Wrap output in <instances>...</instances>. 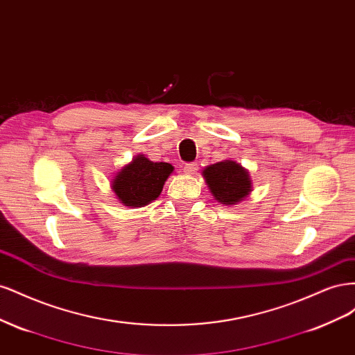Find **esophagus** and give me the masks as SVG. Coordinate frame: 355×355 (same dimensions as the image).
Returning <instances> with one entry per match:
<instances>
[{"instance_id": "obj_1", "label": "esophagus", "mask_w": 355, "mask_h": 355, "mask_svg": "<svg viewBox=\"0 0 355 355\" xmlns=\"http://www.w3.org/2000/svg\"><path fill=\"white\" fill-rule=\"evenodd\" d=\"M198 170V164L197 163H187L184 167V171L188 175H196V171Z\"/></svg>"}]
</instances>
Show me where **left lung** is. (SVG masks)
Instances as JSON below:
<instances>
[{
	"label": "left lung",
	"instance_id": "left-lung-1",
	"mask_svg": "<svg viewBox=\"0 0 355 355\" xmlns=\"http://www.w3.org/2000/svg\"><path fill=\"white\" fill-rule=\"evenodd\" d=\"M209 189L219 202L235 204L249 196L252 191L250 178L247 170L231 159L209 166L202 171Z\"/></svg>",
	"mask_w": 355,
	"mask_h": 355
}]
</instances>
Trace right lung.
Masks as SVG:
<instances>
[{
    "mask_svg": "<svg viewBox=\"0 0 355 355\" xmlns=\"http://www.w3.org/2000/svg\"><path fill=\"white\" fill-rule=\"evenodd\" d=\"M171 171L173 166L168 163H153L146 157L139 155L116 173L112 189L128 207L146 206L161 194Z\"/></svg>",
    "mask_w": 355,
    "mask_h": 355,
    "instance_id": "obj_1",
    "label": "right lung"
}]
</instances>
